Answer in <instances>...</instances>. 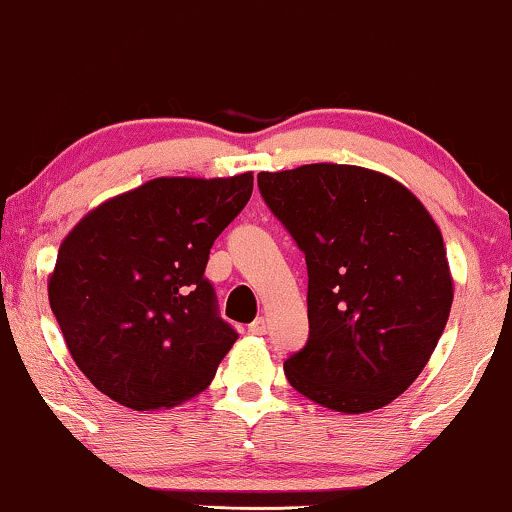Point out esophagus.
Masks as SVG:
<instances>
[{
    "mask_svg": "<svg viewBox=\"0 0 512 512\" xmlns=\"http://www.w3.org/2000/svg\"><path fill=\"white\" fill-rule=\"evenodd\" d=\"M249 331L254 333V335H265V333H268V319H265V317L254 319L249 324Z\"/></svg>",
    "mask_w": 512,
    "mask_h": 512,
    "instance_id": "1",
    "label": "esophagus"
}]
</instances>
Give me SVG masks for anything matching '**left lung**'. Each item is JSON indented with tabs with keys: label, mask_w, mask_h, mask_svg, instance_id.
<instances>
[{
	"label": "left lung",
	"mask_w": 512,
	"mask_h": 512,
	"mask_svg": "<svg viewBox=\"0 0 512 512\" xmlns=\"http://www.w3.org/2000/svg\"><path fill=\"white\" fill-rule=\"evenodd\" d=\"M265 205L305 254L303 349L286 380L359 415L401 396L429 363L452 307L443 235L398 181L354 165L261 172Z\"/></svg>",
	"instance_id": "obj_1"
}]
</instances>
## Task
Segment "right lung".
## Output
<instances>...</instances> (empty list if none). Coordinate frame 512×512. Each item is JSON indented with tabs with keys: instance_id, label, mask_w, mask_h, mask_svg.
<instances>
[{
	"instance_id": "add662e5",
	"label": "right lung",
	"mask_w": 512,
	"mask_h": 512,
	"mask_svg": "<svg viewBox=\"0 0 512 512\" xmlns=\"http://www.w3.org/2000/svg\"><path fill=\"white\" fill-rule=\"evenodd\" d=\"M254 191L228 179H153L90 212L62 242L48 300L69 354L132 410L200 394L237 340L205 268Z\"/></svg>"
}]
</instances>
